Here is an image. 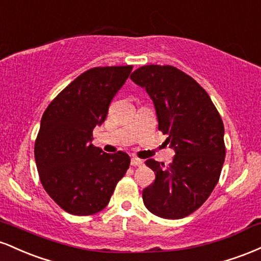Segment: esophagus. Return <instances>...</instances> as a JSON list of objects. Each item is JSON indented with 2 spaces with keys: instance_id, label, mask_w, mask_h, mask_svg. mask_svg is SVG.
<instances>
[{
  "instance_id": "esophagus-1",
  "label": "esophagus",
  "mask_w": 261,
  "mask_h": 261,
  "mask_svg": "<svg viewBox=\"0 0 261 261\" xmlns=\"http://www.w3.org/2000/svg\"><path fill=\"white\" fill-rule=\"evenodd\" d=\"M131 166H134V167L143 166V161L140 160V158H137V157H133L131 158Z\"/></svg>"
}]
</instances>
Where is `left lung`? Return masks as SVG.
Listing matches in <instances>:
<instances>
[{
  "label": "left lung",
  "mask_w": 261,
  "mask_h": 261,
  "mask_svg": "<svg viewBox=\"0 0 261 261\" xmlns=\"http://www.w3.org/2000/svg\"><path fill=\"white\" fill-rule=\"evenodd\" d=\"M130 79L153 100L158 130L168 135L175 151L167 167L146 161L155 179L143 189V203L158 217L184 218L208 199L220 179L226 155L223 121L207 92L174 66H142Z\"/></svg>",
  "instance_id": "obj_1"
}]
</instances>
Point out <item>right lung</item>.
Listing matches in <instances>:
<instances>
[{
  "mask_svg": "<svg viewBox=\"0 0 261 261\" xmlns=\"http://www.w3.org/2000/svg\"><path fill=\"white\" fill-rule=\"evenodd\" d=\"M131 70L130 65L93 67L62 89L43 114L34 145L39 178L68 214L101 211L130 166L127 153H106L92 140Z\"/></svg>",
  "mask_w": 261,
  "mask_h": 261,
  "instance_id": "obj_1",
  "label": "right lung"
}]
</instances>
